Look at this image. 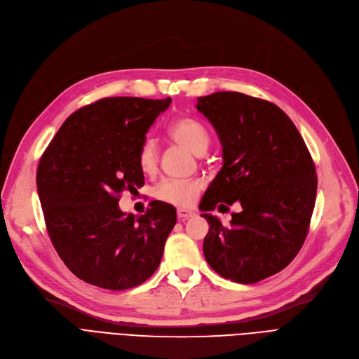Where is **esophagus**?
Here are the masks:
<instances>
[{"label": "esophagus", "instance_id": "obj_1", "mask_svg": "<svg viewBox=\"0 0 359 359\" xmlns=\"http://www.w3.org/2000/svg\"><path fill=\"white\" fill-rule=\"evenodd\" d=\"M177 215H178V219H180V220H187V219H190V217L194 216V212L187 210V209H178V210H177Z\"/></svg>", "mask_w": 359, "mask_h": 359}]
</instances>
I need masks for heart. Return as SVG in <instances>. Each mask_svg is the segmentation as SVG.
Here are the masks:
<instances>
[{"mask_svg": "<svg viewBox=\"0 0 359 359\" xmlns=\"http://www.w3.org/2000/svg\"><path fill=\"white\" fill-rule=\"evenodd\" d=\"M168 134L175 143L189 149L196 155H201L210 143L208 130L191 116H180L174 119L168 127ZM137 165L144 174H153L156 170V147L150 139H146L139 147ZM200 190L201 184L196 180L166 178L156 187L155 196L158 200L175 204V206H189L196 200Z\"/></svg>", "mask_w": 359, "mask_h": 359, "instance_id": "1", "label": "heart"}]
</instances>
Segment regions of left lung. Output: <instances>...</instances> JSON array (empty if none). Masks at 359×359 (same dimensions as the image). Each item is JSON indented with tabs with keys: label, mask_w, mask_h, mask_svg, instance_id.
<instances>
[{
	"label": "left lung",
	"mask_w": 359,
	"mask_h": 359,
	"mask_svg": "<svg viewBox=\"0 0 359 359\" xmlns=\"http://www.w3.org/2000/svg\"><path fill=\"white\" fill-rule=\"evenodd\" d=\"M197 109L224 151V166L200 203L209 224L204 257L222 278L260 282L283 270L305 241L317 194L316 165L291 118L271 102L216 92L198 97ZM235 201L242 210L229 227L207 213Z\"/></svg>",
	"instance_id": "8db88e82"
}]
</instances>
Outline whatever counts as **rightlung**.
<instances>
[{"label": "right lung", "mask_w": 359, "mask_h": 359, "mask_svg": "<svg viewBox=\"0 0 359 359\" xmlns=\"http://www.w3.org/2000/svg\"><path fill=\"white\" fill-rule=\"evenodd\" d=\"M170 97H104L68 116L38 165L45 224L58 255L90 285L124 291L161 264L177 210L151 201L142 216L118 206L144 184L137 151Z\"/></svg>", "instance_id": "obj_1"}]
</instances>
